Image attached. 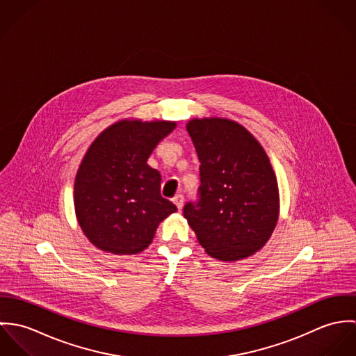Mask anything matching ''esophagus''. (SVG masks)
Returning <instances> with one entry per match:
<instances>
[{"mask_svg":"<svg viewBox=\"0 0 356 356\" xmlns=\"http://www.w3.org/2000/svg\"><path fill=\"white\" fill-rule=\"evenodd\" d=\"M172 202L177 205V208L181 211L182 207H184V196H182V195H177V196L172 199Z\"/></svg>","mask_w":356,"mask_h":356,"instance_id":"1","label":"esophagus"}]
</instances>
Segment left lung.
<instances>
[{
	"instance_id": "1",
	"label": "left lung",
	"mask_w": 356,
	"mask_h": 356,
	"mask_svg": "<svg viewBox=\"0 0 356 356\" xmlns=\"http://www.w3.org/2000/svg\"><path fill=\"white\" fill-rule=\"evenodd\" d=\"M200 161V200L184 216L205 252L222 261L261 250L280 216L275 172L260 143L226 118H195L186 124Z\"/></svg>"
}]
</instances>
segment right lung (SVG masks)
Segmentation results:
<instances>
[{"mask_svg": "<svg viewBox=\"0 0 356 356\" xmlns=\"http://www.w3.org/2000/svg\"><path fill=\"white\" fill-rule=\"evenodd\" d=\"M177 122L123 119L102 131L85 153L74 184L76 220L104 252L136 254L177 207L160 195L161 177L148 165Z\"/></svg>", "mask_w": 356, "mask_h": 356, "instance_id": "obj_1", "label": "right lung"}]
</instances>
